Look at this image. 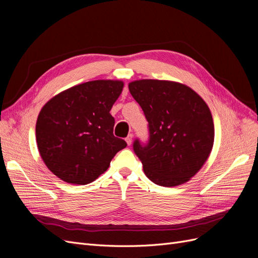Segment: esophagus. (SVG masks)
Listing matches in <instances>:
<instances>
[{"mask_svg":"<svg viewBox=\"0 0 258 258\" xmlns=\"http://www.w3.org/2000/svg\"><path fill=\"white\" fill-rule=\"evenodd\" d=\"M132 138H134V135H132V134L128 135V137L126 138V142H127L128 145H131V143H132Z\"/></svg>","mask_w":258,"mask_h":258,"instance_id":"1","label":"esophagus"}]
</instances>
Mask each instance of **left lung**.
<instances>
[{
    "mask_svg": "<svg viewBox=\"0 0 258 258\" xmlns=\"http://www.w3.org/2000/svg\"><path fill=\"white\" fill-rule=\"evenodd\" d=\"M129 91L148 121L147 143L134 142L146 176L165 187L189 181L205 165L214 142L213 118L204 99L170 81H135Z\"/></svg>",
    "mask_w": 258,
    "mask_h": 258,
    "instance_id": "obj_1",
    "label": "left lung"
}]
</instances>
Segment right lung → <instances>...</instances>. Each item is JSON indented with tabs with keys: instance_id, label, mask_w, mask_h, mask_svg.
I'll return each mask as SVG.
<instances>
[{
	"instance_id": "1",
	"label": "right lung",
	"mask_w": 258,
	"mask_h": 258,
	"mask_svg": "<svg viewBox=\"0 0 258 258\" xmlns=\"http://www.w3.org/2000/svg\"><path fill=\"white\" fill-rule=\"evenodd\" d=\"M122 88L121 81H91L60 92L43 106L35 127L38 152L62 181L93 182L127 146L114 136L110 114Z\"/></svg>"
}]
</instances>
